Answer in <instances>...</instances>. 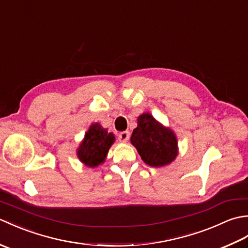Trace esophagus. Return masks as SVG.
<instances>
[{
    "label": "esophagus",
    "instance_id": "obj_1",
    "mask_svg": "<svg viewBox=\"0 0 248 248\" xmlns=\"http://www.w3.org/2000/svg\"><path fill=\"white\" fill-rule=\"evenodd\" d=\"M130 138V132L129 131H124V132H120L118 135V140L121 143H127Z\"/></svg>",
    "mask_w": 248,
    "mask_h": 248
}]
</instances>
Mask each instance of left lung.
<instances>
[{"label":"left lung","mask_w":248,"mask_h":248,"mask_svg":"<svg viewBox=\"0 0 248 248\" xmlns=\"http://www.w3.org/2000/svg\"><path fill=\"white\" fill-rule=\"evenodd\" d=\"M131 143L138 149L146 164L154 167L170 164L177 156V140L150 114L140 115L138 128L133 130Z\"/></svg>","instance_id":"1"}]
</instances>
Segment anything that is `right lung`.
Returning a JSON list of instances; mask_svg holds the SVG:
<instances>
[{
	"mask_svg": "<svg viewBox=\"0 0 248 248\" xmlns=\"http://www.w3.org/2000/svg\"><path fill=\"white\" fill-rule=\"evenodd\" d=\"M114 140L113 133H108L98 124H92L78 150V159L89 167L99 165L104 161Z\"/></svg>",
	"mask_w": 248,
	"mask_h": 248,
	"instance_id": "1",
	"label": "right lung"
}]
</instances>
